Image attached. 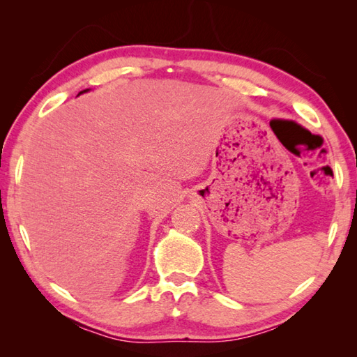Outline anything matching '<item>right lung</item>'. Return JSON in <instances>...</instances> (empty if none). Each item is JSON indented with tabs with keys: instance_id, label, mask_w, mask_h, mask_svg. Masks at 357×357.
I'll list each match as a JSON object with an SVG mask.
<instances>
[{
	"instance_id": "1",
	"label": "right lung",
	"mask_w": 357,
	"mask_h": 357,
	"mask_svg": "<svg viewBox=\"0 0 357 357\" xmlns=\"http://www.w3.org/2000/svg\"><path fill=\"white\" fill-rule=\"evenodd\" d=\"M87 90H89V89H86V90H82V92H87ZM82 92H79V93H82Z\"/></svg>"
}]
</instances>
